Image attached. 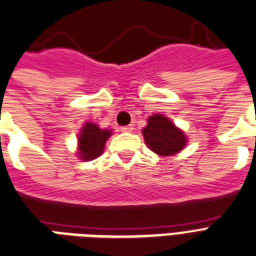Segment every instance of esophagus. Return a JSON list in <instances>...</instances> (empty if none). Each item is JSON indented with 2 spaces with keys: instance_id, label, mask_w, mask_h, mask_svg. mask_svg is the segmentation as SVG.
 <instances>
[{
  "instance_id": "1",
  "label": "esophagus",
  "mask_w": 256,
  "mask_h": 256,
  "mask_svg": "<svg viewBox=\"0 0 256 256\" xmlns=\"http://www.w3.org/2000/svg\"><path fill=\"white\" fill-rule=\"evenodd\" d=\"M132 124H128V126H122L121 128V132H132Z\"/></svg>"
}]
</instances>
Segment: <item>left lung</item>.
Here are the masks:
<instances>
[{"label": "left lung", "instance_id": "left-lung-1", "mask_svg": "<svg viewBox=\"0 0 256 256\" xmlns=\"http://www.w3.org/2000/svg\"><path fill=\"white\" fill-rule=\"evenodd\" d=\"M144 142L151 151L160 156H171L182 151L186 144L184 132L176 128L163 114H155L147 120V126L142 130Z\"/></svg>", "mask_w": 256, "mask_h": 256}]
</instances>
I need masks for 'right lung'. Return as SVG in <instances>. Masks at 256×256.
I'll use <instances>...</instances> for the list:
<instances>
[{
    "label": "right lung",
    "instance_id": "1",
    "mask_svg": "<svg viewBox=\"0 0 256 256\" xmlns=\"http://www.w3.org/2000/svg\"><path fill=\"white\" fill-rule=\"evenodd\" d=\"M110 135V130H102L96 124L85 122L78 134V158L81 160H93L98 158L104 152V147Z\"/></svg>",
    "mask_w": 256,
    "mask_h": 256
}]
</instances>
